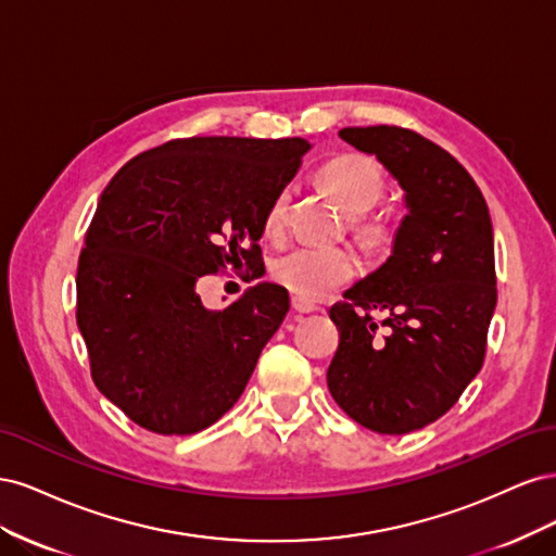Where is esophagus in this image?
I'll list each match as a JSON object with an SVG mask.
<instances>
[{
  "mask_svg": "<svg viewBox=\"0 0 556 556\" xmlns=\"http://www.w3.org/2000/svg\"><path fill=\"white\" fill-rule=\"evenodd\" d=\"M292 308L296 313H313V311H317L315 304H311V301H306V299H299V296L292 299Z\"/></svg>",
  "mask_w": 556,
  "mask_h": 556,
  "instance_id": "esophagus-1",
  "label": "esophagus"
}]
</instances>
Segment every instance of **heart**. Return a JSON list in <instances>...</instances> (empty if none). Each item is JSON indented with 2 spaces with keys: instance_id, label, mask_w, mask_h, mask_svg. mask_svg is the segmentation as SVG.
Masks as SVG:
<instances>
[{
  "instance_id": "1",
  "label": "heart",
  "mask_w": 556,
  "mask_h": 556,
  "mask_svg": "<svg viewBox=\"0 0 556 556\" xmlns=\"http://www.w3.org/2000/svg\"><path fill=\"white\" fill-rule=\"evenodd\" d=\"M329 194L336 199L348 215H364L371 211L384 194L382 169L376 160L366 155H339L329 160L319 169ZM290 192L282 190L271 201L266 211V231H280L288 217ZM357 237L366 245H382L387 241V229L376 220H362L355 227ZM359 268L357 255L348 248H327V245H296L276 257L271 266V276L285 290L294 296L315 301L327 296L331 290L341 288L348 280L355 278Z\"/></svg>"
}]
</instances>
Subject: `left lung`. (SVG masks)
<instances>
[{"label":"left lung","instance_id":"1","mask_svg":"<svg viewBox=\"0 0 556 556\" xmlns=\"http://www.w3.org/2000/svg\"><path fill=\"white\" fill-rule=\"evenodd\" d=\"M339 137L378 157L408 213L392 255L329 311L341 341L327 384L355 422L401 435L445 415L482 368L496 308L492 217L476 180L422 134L376 125Z\"/></svg>","mask_w":556,"mask_h":556}]
</instances>
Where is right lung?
Wrapping results in <instances>:
<instances>
[{
	"label": "right lung",
	"mask_w": 556,
	"mask_h": 556,
	"mask_svg": "<svg viewBox=\"0 0 556 556\" xmlns=\"http://www.w3.org/2000/svg\"><path fill=\"white\" fill-rule=\"evenodd\" d=\"M306 139L192 137L129 160L99 197L76 274V323L97 390L131 422L190 435L243 394L290 311L257 282L223 311L201 276L245 260L264 276L266 211L308 153Z\"/></svg>",
	"instance_id": "obj_1"
}]
</instances>
